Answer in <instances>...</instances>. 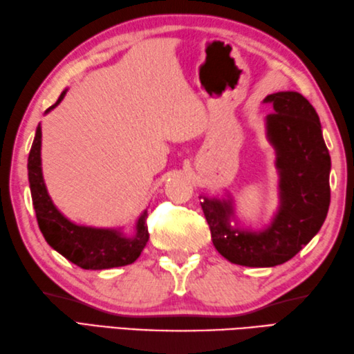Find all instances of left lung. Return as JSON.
<instances>
[{
  "label": "left lung",
  "instance_id": "1",
  "mask_svg": "<svg viewBox=\"0 0 354 354\" xmlns=\"http://www.w3.org/2000/svg\"><path fill=\"white\" fill-rule=\"evenodd\" d=\"M268 136L277 149L281 206L263 232L232 229L229 200L203 198L206 221L215 249L230 263L273 268L293 258L319 232L330 206V154L321 122L308 100L297 91L269 95Z\"/></svg>",
  "mask_w": 354,
  "mask_h": 354
}]
</instances>
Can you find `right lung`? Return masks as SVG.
<instances>
[{"mask_svg":"<svg viewBox=\"0 0 354 354\" xmlns=\"http://www.w3.org/2000/svg\"><path fill=\"white\" fill-rule=\"evenodd\" d=\"M66 96L61 93L56 104ZM28 183H30L32 201L36 220L46 241L68 261L85 270H102L120 268L134 263L147 246L149 232L147 226V212L137 221L136 235L124 236L116 229H96L77 226L57 211L46 189L41 171V127L36 128L35 140L28 154Z\"/></svg>","mask_w":354,"mask_h":354,"instance_id":"right-lung-1","label":"right lung"}]
</instances>
